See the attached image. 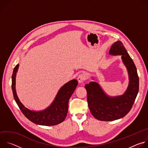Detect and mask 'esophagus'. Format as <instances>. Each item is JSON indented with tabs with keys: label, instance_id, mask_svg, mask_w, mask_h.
<instances>
[{
	"label": "esophagus",
	"instance_id": "esophagus-1",
	"mask_svg": "<svg viewBox=\"0 0 148 148\" xmlns=\"http://www.w3.org/2000/svg\"><path fill=\"white\" fill-rule=\"evenodd\" d=\"M86 79H87L86 75L84 73H81V74H79V75L77 77V80L79 83L83 82L84 81L86 80Z\"/></svg>",
	"mask_w": 148,
	"mask_h": 148
}]
</instances>
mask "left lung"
I'll return each mask as SVG.
<instances>
[{
    "label": "left lung",
    "instance_id": "left-lung-1",
    "mask_svg": "<svg viewBox=\"0 0 148 148\" xmlns=\"http://www.w3.org/2000/svg\"><path fill=\"white\" fill-rule=\"evenodd\" d=\"M109 53L112 55L122 56L128 71L130 83L125 94L116 97L107 96L95 82L85 86L91 113L96 119L103 121H114L125 116L131 110L139 91V77L136 66L123 43L121 41L115 42Z\"/></svg>",
    "mask_w": 148,
    "mask_h": 148
}]
</instances>
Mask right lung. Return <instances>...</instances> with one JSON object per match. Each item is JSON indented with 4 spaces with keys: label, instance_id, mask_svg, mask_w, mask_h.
Returning <instances> with one entry per match:
<instances>
[{
    "label": "right lung",
    "instance_id": "obj_1",
    "mask_svg": "<svg viewBox=\"0 0 148 148\" xmlns=\"http://www.w3.org/2000/svg\"><path fill=\"white\" fill-rule=\"evenodd\" d=\"M18 67L14 68L12 76V89L16 102L23 115L31 122L40 125L53 126L64 121L68 112L69 101L78 84L76 79H73L63 86L58 92L54 101L46 110L35 112L25 107L19 101L16 92V75Z\"/></svg>",
    "mask_w": 148,
    "mask_h": 148
}]
</instances>
